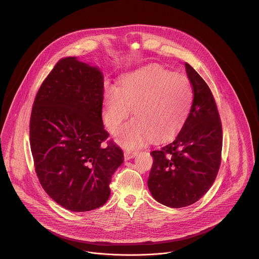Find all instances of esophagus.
<instances>
[{
  "instance_id": "1",
  "label": "esophagus",
  "mask_w": 259,
  "mask_h": 259,
  "mask_svg": "<svg viewBox=\"0 0 259 259\" xmlns=\"http://www.w3.org/2000/svg\"><path fill=\"white\" fill-rule=\"evenodd\" d=\"M136 154H137V152L134 151V150H132V149H128L127 148V149L124 150V158H125V160H129V159L133 158Z\"/></svg>"
}]
</instances>
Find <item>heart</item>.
Returning a JSON list of instances; mask_svg holds the SVG:
<instances>
[{"mask_svg":"<svg viewBox=\"0 0 259 259\" xmlns=\"http://www.w3.org/2000/svg\"><path fill=\"white\" fill-rule=\"evenodd\" d=\"M192 89L184 76L162 68L125 74L118 88L108 85L104 95V120L114 133L129 116L135 118L117 133V140L135 147L148 138L153 142L172 137L184 123L192 104Z\"/></svg>","mask_w":259,"mask_h":259,"instance_id":"1","label":"heart"}]
</instances>
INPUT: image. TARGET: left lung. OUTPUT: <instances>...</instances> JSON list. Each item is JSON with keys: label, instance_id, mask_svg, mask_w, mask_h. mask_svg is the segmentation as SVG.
<instances>
[{"label": "left lung", "instance_id": "8db88e82", "mask_svg": "<svg viewBox=\"0 0 259 259\" xmlns=\"http://www.w3.org/2000/svg\"><path fill=\"white\" fill-rule=\"evenodd\" d=\"M193 103L172 142L150 152L153 157L148 189L171 208L195 203L213 184L222 162V127L212 93L200 74L185 63Z\"/></svg>", "mask_w": 259, "mask_h": 259}]
</instances>
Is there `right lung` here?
Instances as JSON below:
<instances>
[{
	"mask_svg": "<svg viewBox=\"0 0 259 259\" xmlns=\"http://www.w3.org/2000/svg\"><path fill=\"white\" fill-rule=\"evenodd\" d=\"M104 76L97 67L62 58L37 91L30 119V144L39 184L73 211L103 206L123 151L102 119Z\"/></svg>",
	"mask_w": 259,
	"mask_h": 259,
	"instance_id": "obj_1",
	"label": "right lung"
}]
</instances>
